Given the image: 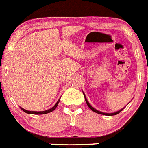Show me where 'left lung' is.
Wrapping results in <instances>:
<instances>
[{
	"mask_svg": "<svg viewBox=\"0 0 148 148\" xmlns=\"http://www.w3.org/2000/svg\"><path fill=\"white\" fill-rule=\"evenodd\" d=\"M83 93H84V97H85V100H86V103H87L88 106L90 108V109L92 110V111H94V112H95V113H99V114H101V115H117V114H118L119 113H120V112H121L122 111H123V110L124 109V108H125V107H124L123 108H122V109L119 110V111H115V112H114V113H103V112H101V111H98V110L95 109V108L94 107H92V106L90 104V103L88 102V101L87 98H86V95H85V93L84 92H83Z\"/></svg>",
	"mask_w": 148,
	"mask_h": 148,
	"instance_id": "obj_1",
	"label": "left lung"
}]
</instances>
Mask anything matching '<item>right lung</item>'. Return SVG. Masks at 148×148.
<instances>
[{"instance_id": "right-lung-1", "label": "right lung", "mask_w": 148, "mask_h": 148, "mask_svg": "<svg viewBox=\"0 0 148 148\" xmlns=\"http://www.w3.org/2000/svg\"><path fill=\"white\" fill-rule=\"evenodd\" d=\"M60 98L58 99V101H57V103H56V104L54 105V106H53L51 108H50V109H48V110H46V111H28V110H25V109H24V108H21V107H20V108H21V109L22 110V111H24L25 113H28V114H35V115L47 114V113H51V112H52L53 111H54V110H55L58 104L59 101H60Z\"/></svg>"}]
</instances>
